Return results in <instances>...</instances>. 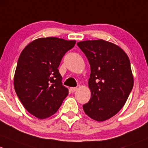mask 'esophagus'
Instances as JSON below:
<instances>
[{"label":"esophagus","instance_id":"esophagus-1","mask_svg":"<svg viewBox=\"0 0 148 148\" xmlns=\"http://www.w3.org/2000/svg\"><path fill=\"white\" fill-rule=\"evenodd\" d=\"M77 90V88H70V90H71V92H75Z\"/></svg>","mask_w":148,"mask_h":148}]
</instances>
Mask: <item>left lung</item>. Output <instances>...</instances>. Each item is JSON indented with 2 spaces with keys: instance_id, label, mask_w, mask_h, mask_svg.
<instances>
[{
  "instance_id": "8db88e82",
  "label": "left lung",
  "mask_w": 148,
  "mask_h": 148,
  "mask_svg": "<svg viewBox=\"0 0 148 148\" xmlns=\"http://www.w3.org/2000/svg\"><path fill=\"white\" fill-rule=\"evenodd\" d=\"M77 45L91 71L88 80L91 97L83 110L92 120H107L124 106L133 87L130 59L118 45L102 39L80 41Z\"/></svg>"
}]
</instances>
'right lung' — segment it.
Instances as JSON below:
<instances>
[{
	"label": "right lung",
	"instance_id": "add662e5",
	"mask_svg": "<svg viewBox=\"0 0 148 148\" xmlns=\"http://www.w3.org/2000/svg\"><path fill=\"white\" fill-rule=\"evenodd\" d=\"M75 40L40 38L25 47L18 58L13 84L29 113L38 119L54 115L68 95L58 68Z\"/></svg>",
	"mask_w": 148,
	"mask_h": 148
}]
</instances>
